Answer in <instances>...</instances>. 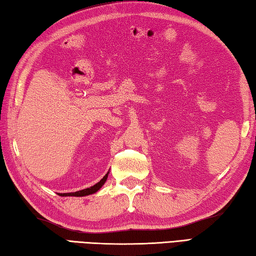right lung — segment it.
Here are the masks:
<instances>
[{
    "mask_svg": "<svg viewBox=\"0 0 256 256\" xmlns=\"http://www.w3.org/2000/svg\"><path fill=\"white\" fill-rule=\"evenodd\" d=\"M108 173H110V171L104 175L101 181L98 182L96 184H94L93 186H91V188H84V190H81V191L73 192V193H58V195H61V196H86V195L96 193V192L98 191V190L103 186L104 183L106 182L108 176Z\"/></svg>",
    "mask_w": 256,
    "mask_h": 256,
    "instance_id": "1",
    "label": "right lung"
}]
</instances>
